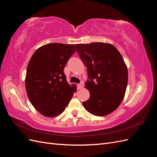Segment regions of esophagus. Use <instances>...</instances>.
<instances>
[{
  "label": "esophagus",
  "instance_id": "esophagus-1",
  "mask_svg": "<svg viewBox=\"0 0 157 157\" xmlns=\"http://www.w3.org/2000/svg\"><path fill=\"white\" fill-rule=\"evenodd\" d=\"M84 87V83L83 82H80V84H78L77 85V88L79 90V89H81Z\"/></svg>",
  "mask_w": 157,
  "mask_h": 157
}]
</instances>
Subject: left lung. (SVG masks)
I'll return each mask as SVG.
<instances>
[{
    "mask_svg": "<svg viewBox=\"0 0 157 157\" xmlns=\"http://www.w3.org/2000/svg\"><path fill=\"white\" fill-rule=\"evenodd\" d=\"M87 67L85 82L90 96L82 103L84 108L96 116H105L118 108L124 99L128 84V69L118 50L103 42L75 44Z\"/></svg>",
    "mask_w": 157,
    "mask_h": 157,
    "instance_id": "obj_1",
    "label": "left lung"
}]
</instances>
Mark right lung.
<instances>
[{"label":"right lung","mask_w":157,"mask_h":157,"mask_svg":"<svg viewBox=\"0 0 157 157\" xmlns=\"http://www.w3.org/2000/svg\"><path fill=\"white\" fill-rule=\"evenodd\" d=\"M76 48L73 44H47L38 48L27 65L25 88L33 106L41 115L56 117L63 112L77 91L66 80L63 69Z\"/></svg>","instance_id":"right-lung-1"}]
</instances>
